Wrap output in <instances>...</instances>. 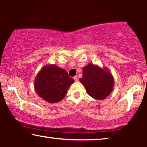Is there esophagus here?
<instances>
[{"instance_id":"34e87169","label":"esophagus","mask_w":147,"mask_h":147,"mask_svg":"<svg viewBox=\"0 0 147 147\" xmlns=\"http://www.w3.org/2000/svg\"><path fill=\"white\" fill-rule=\"evenodd\" d=\"M74 80H75V82H78V78L77 76H74Z\"/></svg>"}]
</instances>
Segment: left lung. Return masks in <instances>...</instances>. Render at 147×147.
I'll return each instance as SVG.
<instances>
[{"mask_svg":"<svg viewBox=\"0 0 147 147\" xmlns=\"http://www.w3.org/2000/svg\"><path fill=\"white\" fill-rule=\"evenodd\" d=\"M80 81L86 92L94 99L104 100L113 90L114 78L107 68L89 63L83 68V76Z\"/></svg>","mask_w":147,"mask_h":147,"instance_id":"left-lung-1","label":"left lung"}]
</instances>
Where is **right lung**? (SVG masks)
<instances>
[{
  "label": "right lung",
  "instance_id": "1",
  "mask_svg": "<svg viewBox=\"0 0 147 147\" xmlns=\"http://www.w3.org/2000/svg\"><path fill=\"white\" fill-rule=\"evenodd\" d=\"M74 82L65 69L47 65L38 73L34 86L38 96L49 103H57L65 97Z\"/></svg>",
  "mask_w": 147,
  "mask_h": 147
}]
</instances>
